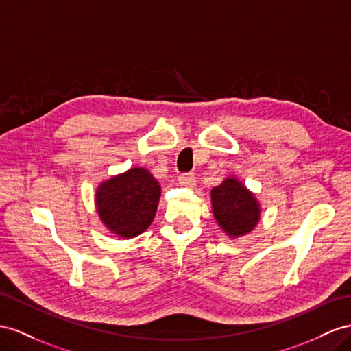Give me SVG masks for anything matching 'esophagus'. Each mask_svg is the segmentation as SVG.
<instances>
[{"mask_svg": "<svg viewBox=\"0 0 351 351\" xmlns=\"http://www.w3.org/2000/svg\"><path fill=\"white\" fill-rule=\"evenodd\" d=\"M179 184L193 188L195 185V175L194 173H181L179 175Z\"/></svg>", "mask_w": 351, "mask_h": 351, "instance_id": "obj_1", "label": "esophagus"}]
</instances>
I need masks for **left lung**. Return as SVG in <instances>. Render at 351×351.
<instances>
[{"mask_svg":"<svg viewBox=\"0 0 351 351\" xmlns=\"http://www.w3.org/2000/svg\"><path fill=\"white\" fill-rule=\"evenodd\" d=\"M210 195L215 219L228 236L237 237L252 231L259 219V204L246 186L228 178L215 186Z\"/></svg>","mask_w":351,"mask_h":351,"instance_id":"1","label":"left lung"}]
</instances>
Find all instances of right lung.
I'll use <instances>...</instances> for the list:
<instances>
[{"label": "right lung", "mask_w": 351, "mask_h": 351, "mask_svg": "<svg viewBox=\"0 0 351 351\" xmlns=\"http://www.w3.org/2000/svg\"><path fill=\"white\" fill-rule=\"evenodd\" d=\"M160 185L147 169L133 167L99 186V217L114 234L130 239L145 231L154 219Z\"/></svg>", "instance_id": "1"}]
</instances>
